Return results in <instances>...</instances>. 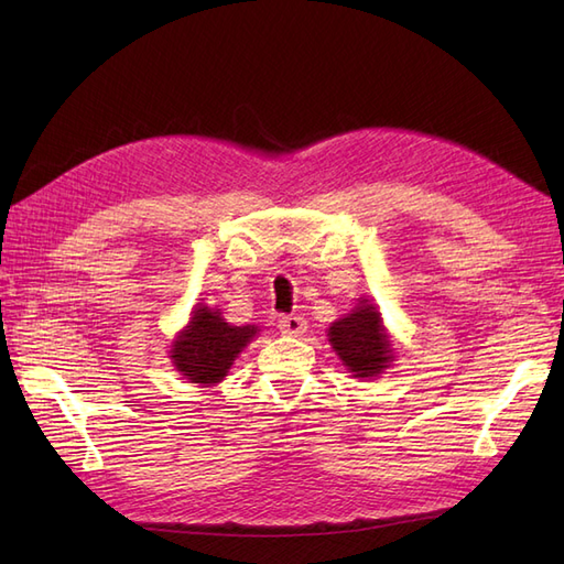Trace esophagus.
Here are the masks:
<instances>
[{"label":"esophagus","mask_w":564,"mask_h":564,"mask_svg":"<svg viewBox=\"0 0 564 564\" xmlns=\"http://www.w3.org/2000/svg\"><path fill=\"white\" fill-rule=\"evenodd\" d=\"M278 327L286 336H301V334H305V329H308V327H305V319L301 315H282L278 319Z\"/></svg>","instance_id":"obj_1"}]
</instances>
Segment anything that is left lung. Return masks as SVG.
<instances>
[{"instance_id":"8db88e82","label":"left lung","mask_w":564,"mask_h":564,"mask_svg":"<svg viewBox=\"0 0 564 564\" xmlns=\"http://www.w3.org/2000/svg\"><path fill=\"white\" fill-rule=\"evenodd\" d=\"M327 336L338 360L352 373V379L379 377L395 357L381 313L377 305L367 303V299H362L350 315L334 322Z\"/></svg>"}]
</instances>
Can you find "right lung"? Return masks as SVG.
<instances>
[{
	"label": "right lung",
	"instance_id": "right-lung-1",
	"mask_svg": "<svg viewBox=\"0 0 564 564\" xmlns=\"http://www.w3.org/2000/svg\"><path fill=\"white\" fill-rule=\"evenodd\" d=\"M259 327L245 324L232 327L218 308L197 305L187 327L176 336L172 346L174 367L183 373V379L199 386H214L226 379L235 357L256 336Z\"/></svg>",
	"mask_w": 564,
	"mask_h": 564
}]
</instances>
